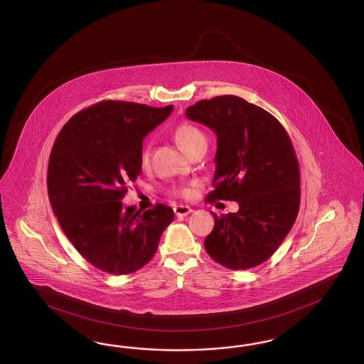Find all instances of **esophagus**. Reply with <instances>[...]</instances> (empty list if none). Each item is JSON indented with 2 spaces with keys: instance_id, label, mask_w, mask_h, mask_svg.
<instances>
[{
  "instance_id": "1",
  "label": "esophagus",
  "mask_w": 364,
  "mask_h": 364,
  "mask_svg": "<svg viewBox=\"0 0 364 364\" xmlns=\"http://www.w3.org/2000/svg\"><path fill=\"white\" fill-rule=\"evenodd\" d=\"M173 212H175V215L176 216H187L189 215L191 212H192V208L191 207H188V205H183V204H180V205H175V208H173Z\"/></svg>"
}]
</instances>
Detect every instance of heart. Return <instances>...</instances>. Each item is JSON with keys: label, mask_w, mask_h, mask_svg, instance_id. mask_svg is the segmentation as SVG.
<instances>
[{"label": "heart", "mask_w": 364, "mask_h": 364, "mask_svg": "<svg viewBox=\"0 0 364 364\" xmlns=\"http://www.w3.org/2000/svg\"><path fill=\"white\" fill-rule=\"evenodd\" d=\"M175 137H176L177 143L180 145V148L186 152L188 148H191L192 145L200 143V141H205L204 134L201 133L200 129L196 127L191 125V124H180L175 131ZM149 159H151V149L149 146H144L141 154H140V161L141 166H146L149 164ZM173 193L176 195H187L188 189L186 188H175Z\"/></svg>", "instance_id": "1"}]
</instances>
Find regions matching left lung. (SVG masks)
<instances>
[{"label": "left lung", "instance_id": "left-lung-1", "mask_svg": "<svg viewBox=\"0 0 364 364\" xmlns=\"http://www.w3.org/2000/svg\"><path fill=\"white\" fill-rule=\"evenodd\" d=\"M186 116L218 136L216 169L207 200H233L236 213L210 212L215 227L204 240L210 257L230 269L264 263L291 231L300 204V173L283 125L237 96L188 107Z\"/></svg>", "mask_w": 364, "mask_h": 364}]
</instances>
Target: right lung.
Segmentation results:
<instances>
[{"mask_svg":"<svg viewBox=\"0 0 364 364\" xmlns=\"http://www.w3.org/2000/svg\"><path fill=\"white\" fill-rule=\"evenodd\" d=\"M172 110L101 101L75 114L53 144L46 177L52 210L69 242L104 272L140 269L173 221L164 204L143 212L122 201L127 184L141 173L144 137Z\"/></svg>","mask_w":364,"mask_h":364,"instance_id":"1","label":"right lung"}]
</instances>
